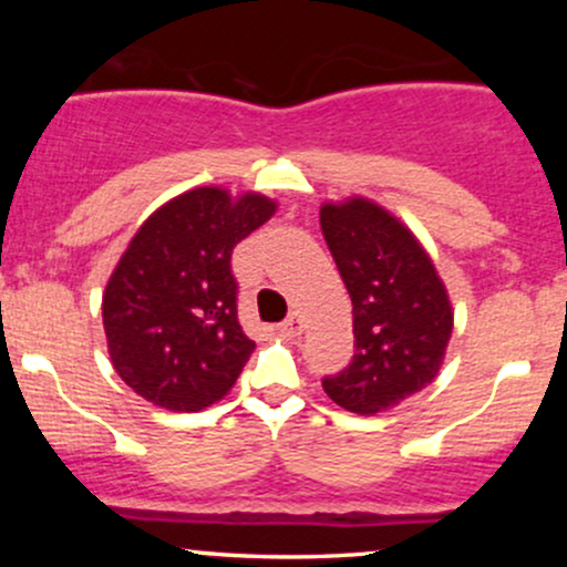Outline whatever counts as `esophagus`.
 I'll list each match as a JSON object with an SVG mask.
<instances>
[{"label": "esophagus", "mask_w": 567, "mask_h": 567, "mask_svg": "<svg viewBox=\"0 0 567 567\" xmlns=\"http://www.w3.org/2000/svg\"><path fill=\"white\" fill-rule=\"evenodd\" d=\"M279 330H282V333L288 336V338H296V336H301V330H303V322H301V317H298V315H290L288 320H285L282 324H279Z\"/></svg>", "instance_id": "34e87169"}]
</instances>
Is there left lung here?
I'll return each instance as SVG.
<instances>
[{
  "instance_id": "8db88e82",
  "label": "left lung",
  "mask_w": 567,
  "mask_h": 567,
  "mask_svg": "<svg viewBox=\"0 0 567 567\" xmlns=\"http://www.w3.org/2000/svg\"><path fill=\"white\" fill-rule=\"evenodd\" d=\"M320 226L354 317V357L322 389L343 410L375 415L437 379L451 298L415 234L375 202H324Z\"/></svg>"
}]
</instances>
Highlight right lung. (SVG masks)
I'll return each instance as SVG.
<instances>
[{
	"mask_svg": "<svg viewBox=\"0 0 567 567\" xmlns=\"http://www.w3.org/2000/svg\"><path fill=\"white\" fill-rule=\"evenodd\" d=\"M277 202L199 186L143 220L103 290V330L120 379L154 405L197 413L229 394L256 343L237 320L231 250Z\"/></svg>",
	"mask_w": 567,
	"mask_h": 567,
	"instance_id": "obj_1",
	"label": "right lung"
}]
</instances>
